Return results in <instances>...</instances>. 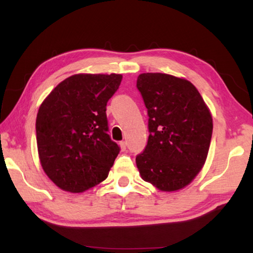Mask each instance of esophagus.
<instances>
[{
	"instance_id": "1",
	"label": "esophagus",
	"mask_w": 253,
	"mask_h": 253,
	"mask_svg": "<svg viewBox=\"0 0 253 253\" xmlns=\"http://www.w3.org/2000/svg\"><path fill=\"white\" fill-rule=\"evenodd\" d=\"M119 146H121L122 151H125V149H126V146H127V144H126V142H121V143H119Z\"/></svg>"
}]
</instances>
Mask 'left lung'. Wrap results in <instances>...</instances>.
Segmentation results:
<instances>
[{"label": "left lung", "mask_w": 253, "mask_h": 253, "mask_svg": "<svg viewBox=\"0 0 253 253\" xmlns=\"http://www.w3.org/2000/svg\"><path fill=\"white\" fill-rule=\"evenodd\" d=\"M137 89L149 117L148 142L136 156L137 169L160 191L181 190L207 161L213 130L209 107L193 84L170 75H139Z\"/></svg>", "instance_id": "8db88e82"}]
</instances>
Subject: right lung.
<instances>
[{
	"label": "right lung",
	"mask_w": 253,
	"mask_h": 253,
	"mask_svg": "<svg viewBox=\"0 0 253 253\" xmlns=\"http://www.w3.org/2000/svg\"><path fill=\"white\" fill-rule=\"evenodd\" d=\"M122 75L78 74L61 81L37 115L38 153L55 185L83 193L105 181L119 154L108 135L106 106Z\"/></svg>",
	"instance_id": "obj_1"
}]
</instances>
